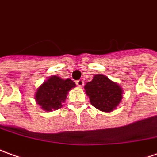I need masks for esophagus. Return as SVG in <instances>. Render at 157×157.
I'll return each mask as SVG.
<instances>
[{"mask_svg":"<svg viewBox=\"0 0 157 157\" xmlns=\"http://www.w3.org/2000/svg\"><path fill=\"white\" fill-rule=\"evenodd\" d=\"M76 85L78 86V87H83V85H84V82H83L82 80H78V81H76Z\"/></svg>","mask_w":157,"mask_h":157,"instance_id":"esophagus-1","label":"esophagus"}]
</instances>
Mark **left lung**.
Returning a JSON list of instances; mask_svg holds the SVG:
<instances>
[{"label":"left lung","instance_id":"1","mask_svg":"<svg viewBox=\"0 0 157 157\" xmlns=\"http://www.w3.org/2000/svg\"><path fill=\"white\" fill-rule=\"evenodd\" d=\"M85 91L90 102L102 112H113L122 101L123 90L119 84L104 75L98 74L85 85Z\"/></svg>","mask_w":157,"mask_h":157}]
</instances>
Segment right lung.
I'll return each mask as SVG.
<instances>
[{"mask_svg":"<svg viewBox=\"0 0 157 157\" xmlns=\"http://www.w3.org/2000/svg\"><path fill=\"white\" fill-rule=\"evenodd\" d=\"M75 87V83L71 79L63 80L52 75L37 89L35 101L43 110L47 112L59 109L66 100L68 92Z\"/></svg>","mask_w":157,"mask_h":157,"instance_id":"obj_1","label":"right lung"}]
</instances>
